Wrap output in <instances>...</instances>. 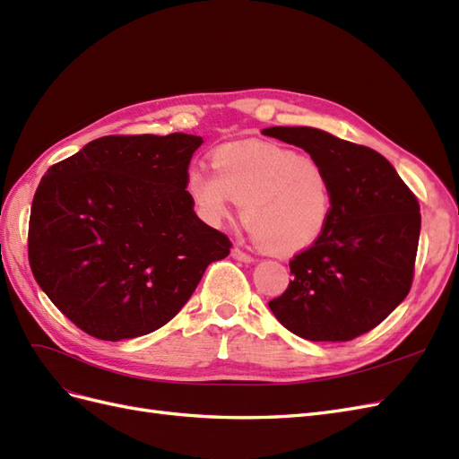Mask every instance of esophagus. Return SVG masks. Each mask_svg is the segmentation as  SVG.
I'll use <instances>...</instances> for the list:
<instances>
[{"label":"esophagus","mask_w":459,"mask_h":459,"mask_svg":"<svg viewBox=\"0 0 459 459\" xmlns=\"http://www.w3.org/2000/svg\"><path fill=\"white\" fill-rule=\"evenodd\" d=\"M231 256L235 258V260H239V262H245V264H251V262H255V258L251 256V255H247V253H243L241 248H238V247H233L231 248Z\"/></svg>","instance_id":"obj_1"}]
</instances>
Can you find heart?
<instances>
[{
	"label": "heart",
	"mask_w": 459,
	"mask_h": 459,
	"mask_svg": "<svg viewBox=\"0 0 459 459\" xmlns=\"http://www.w3.org/2000/svg\"><path fill=\"white\" fill-rule=\"evenodd\" d=\"M212 172L191 166L186 189L211 226L243 221L266 253L290 256L322 238L333 206L331 179L322 162L268 142H235L214 149Z\"/></svg>",
	"instance_id": "b5f03b06"
}]
</instances>
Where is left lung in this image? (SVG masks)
Segmentation results:
<instances>
[{
    "label": "left lung",
    "instance_id": "left-lung-1",
    "mask_svg": "<svg viewBox=\"0 0 459 459\" xmlns=\"http://www.w3.org/2000/svg\"><path fill=\"white\" fill-rule=\"evenodd\" d=\"M300 147L331 179L329 224L289 262L293 280L268 302L280 324L308 341H352L406 299L421 214L408 186L377 151L310 126L264 128Z\"/></svg>",
    "mask_w": 459,
    "mask_h": 459
}]
</instances>
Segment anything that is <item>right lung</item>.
<instances>
[{
  "mask_svg": "<svg viewBox=\"0 0 459 459\" xmlns=\"http://www.w3.org/2000/svg\"><path fill=\"white\" fill-rule=\"evenodd\" d=\"M203 137L107 135L53 164L36 189L29 260L41 290L103 341L169 324L211 262L230 255L186 191Z\"/></svg>",
  "mask_w": 459,
  "mask_h": 459,
  "instance_id": "right-lung-1",
  "label": "right lung"
}]
</instances>
